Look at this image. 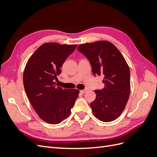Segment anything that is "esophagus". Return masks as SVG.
I'll use <instances>...</instances> for the list:
<instances>
[{
  "mask_svg": "<svg viewBox=\"0 0 157 157\" xmlns=\"http://www.w3.org/2000/svg\"><path fill=\"white\" fill-rule=\"evenodd\" d=\"M86 92V90H80V92L81 93V94H84Z\"/></svg>",
  "mask_w": 157,
  "mask_h": 157,
  "instance_id": "1",
  "label": "esophagus"
}]
</instances>
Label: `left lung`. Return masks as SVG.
<instances>
[{"instance_id":"1","label":"left lung","mask_w":157,"mask_h":157,"mask_svg":"<svg viewBox=\"0 0 157 157\" xmlns=\"http://www.w3.org/2000/svg\"><path fill=\"white\" fill-rule=\"evenodd\" d=\"M77 50L86 56L94 76H104L105 87L95 90L90 103L94 115L103 122L115 120L124 111L130 93V71L117 47L107 40L80 44Z\"/></svg>"}]
</instances>
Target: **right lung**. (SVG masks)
Here are the masks:
<instances>
[{
  "mask_svg": "<svg viewBox=\"0 0 157 157\" xmlns=\"http://www.w3.org/2000/svg\"><path fill=\"white\" fill-rule=\"evenodd\" d=\"M77 44L49 42L42 44L28 60L23 85L28 99L42 120L56 124L66 119L77 99L79 90L56 86L54 80Z\"/></svg>",
  "mask_w": 157,
  "mask_h": 157,
  "instance_id": "obj_1",
  "label": "right lung"
}]
</instances>
